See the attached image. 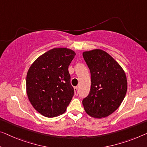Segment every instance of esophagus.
<instances>
[{
    "label": "esophagus",
    "mask_w": 147,
    "mask_h": 147,
    "mask_svg": "<svg viewBox=\"0 0 147 147\" xmlns=\"http://www.w3.org/2000/svg\"><path fill=\"white\" fill-rule=\"evenodd\" d=\"M74 94L76 96H78V88L74 87Z\"/></svg>",
    "instance_id": "34e87169"
}]
</instances>
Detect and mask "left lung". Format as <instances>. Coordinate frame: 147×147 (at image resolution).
I'll return each instance as SVG.
<instances>
[{"mask_svg": "<svg viewBox=\"0 0 147 147\" xmlns=\"http://www.w3.org/2000/svg\"><path fill=\"white\" fill-rule=\"evenodd\" d=\"M91 74V88L82 100L86 112L91 117H108L119 108L126 95L125 73L112 57L102 49L82 53Z\"/></svg>", "mask_w": 147, "mask_h": 147, "instance_id": "8db88e82", "label": "left lung"}]
</instances>
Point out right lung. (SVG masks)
Listing matches in <instances>:
<instances>
[{
    "label": "right lung",
    "mask_w": 147,
    "mask_h": 147,
    "mask_svg": "<svg viewBox=\"0 0 147 147\" xmlns=\"http://www.w3.org/2000/svg\"><path fill=\"white\" fill-rule=\"evenodd\" d=\"M75 55L67 48H54L39 56L28 70V99L34 109L45 117L63 114L73 97L68 69Z\"/></svg>",
    "instance_id": "1"
}]
</instances>
